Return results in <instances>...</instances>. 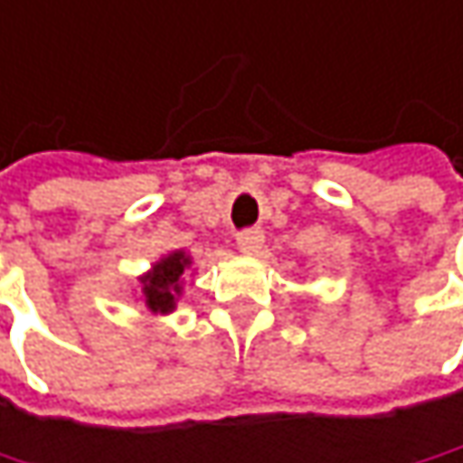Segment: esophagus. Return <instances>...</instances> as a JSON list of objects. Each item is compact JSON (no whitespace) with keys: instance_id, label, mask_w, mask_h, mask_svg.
<instances>
[{"instance_id":"obj_1","label":"esophagus","mask_w":463,"mask_h":463,"mask_svg":"<svg viewBox=\"0 0 463 463\" xmlns=\"http://www.w3.org/2000/svg\"><path fill=\"white\" fill-rule=\"evenodd\" d=\"M262 241H265V232L260 231V228H246V231H241L235 235V243H238V249L243 254H257Z\"/></svg>"}]
</instances>
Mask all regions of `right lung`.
I'll list each match as a JSON object with an SVG mask.
<instances>
[{
	"mask_svg": "<svg viewBox=\"0 0 463 463\" xmlns=\"http://www.w3.org/2000/svg\"><path fill=\"white\" fill-rule=\"evenodd\" d=\"M190 268V257L185 251H172L153 265V270L140 278L143 297L150 313H172L177 297L183 294V273Z\"/></svg>",
	"mask_w": 463,
	"mask_h": 463,
	"instance_id": "right-lung-1",
	"label": "right lung"
}]
</instances>
